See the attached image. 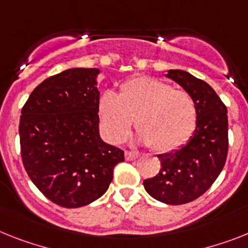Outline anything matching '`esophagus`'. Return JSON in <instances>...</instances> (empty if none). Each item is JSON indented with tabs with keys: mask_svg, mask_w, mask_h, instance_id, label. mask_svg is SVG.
Segmentation results:
<instances>
[{
	"mask_svg": "<svg viewBox=\"0 0 248 248\" xmlns=\"http://www.w3.org/2000/svg\"><path fill=\"white\" fill-rule=\"evenodd\" d=\"M137 157V155L135 153H131V151H126L124 153V159L127 160V161H132V160H135Z\"/></svg>",
	"mask_w": 248,
	"mask_h": 248,
	"instance_id": "1",
	"label": "esophagus"
}]
</instances>
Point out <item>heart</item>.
I'll use <instances>...</instances> for the list:
<instances>
[{"label": "heart", "instance_id": "obj_1", "mask_svg": "<svg viewBox=\"0 0 248 248\" xmlns=\"http://www.w3.org/2000/svg\"><path fill=\"white\" fill-rule=\"evenodd\" d=\"M98 112L109 142L124 140L135 120L140 140L156 153H169L184 145L197 124L193 97L151 77L130 79L121 85L120 95L105 93Z\"/></svg>", "mask_w": 248, "mask_h": 248}]
</instances>
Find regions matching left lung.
Returning a JSON list of instances; mask_svg holds the SVG:
<instances>
[{"instance_id": "obj_1", "label": "left lung", "mask_w": 248, "mask_h": 248, "mask_svg": "<svg viewBox=\"0 0 248 248\" xmlns=\"http://www.w3.org/2000/svg\"><path fill=\"white\" fill-rule=\"evenodd\" d=\"M166 77L193 97L197 126L180 149L157 155L159 174L143 180V186L156 201L179 205L204 194L223 169L228 153V117L224 103L204 80L178 69L169 70Z\"/></svg>"}]
</instances>
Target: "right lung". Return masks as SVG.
<instances>
[{"label":"right lung","instance_id":"add662e5","mask_svg":"<svg viewBox=\"0 0 248 248\" xmlns=\"http://www.w3.org/2000/svg\"><path fill=\"white\" fill-rule=\"evenodd\" d=\"M95 68H73L32 91L20 117L24 168L55 204L79 208L105 194L124 151L99 136Z\"/></svg>","mask_w":248,"mask_h":248}]
</instances>
